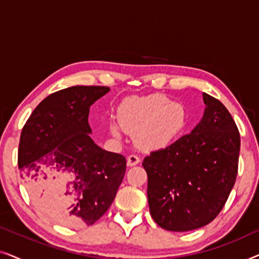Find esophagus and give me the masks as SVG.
Returning <instances> with one entry per match:
<instances>
[{"label": "esophagus", "mask_w": 259, "mask_h": 259, "mask_svg": "<svg viewBox=\"0 0 259 259\" xmlns=\"http://www.w3.org/2000/svg\"><path fill=\"white\" fill-rule=\"evenodd\" d=\"M140 162V158L137 154H131L127 158V165L128 166H136Z\"/></svg>", "instance_id": "34e87169"}]
</instances>
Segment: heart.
<instances>
[{
  "mask_svg": "<svg viewBox=\"0 0 259 259\" xmlns=\"http://www.w3.org/2000/svg\"><path fill=\"white\" fill-rule=\"evenodd\" d=\"M119 121L111 122V131L119 136L121 128L137 135V143L146 150L168 146L187 125L184 106L172 102L162 94L134 97L122 102L119 109Z\"/></svg>",
  "mask_w": 259,
  "mask_h": 259,
  "instance_id": "obj_1",
  "label": "heart"
}]
</instances>
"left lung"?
<instances>
[{
	"label": "left lung",
	"instance_id": "left-lung-1",
	"mask_svg": "<svg viewBox=\"0 0 259 259\" xmlns=\"http://www.w3.org/2000/svg\"><path fill=\"white\" fill-rule=\"evenodd\" d=\"M201 121L167 147L144 159L150 212L175 232L207 225L228 200L237 173L240 137L235 120L217 99L203 93Z\"/></svg>",
	"mask_w": 259,
	"mask_h": 259
}]
</instances>
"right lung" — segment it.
<instances>
[{
	"label": "right lung",
	"instance_id": "add662e5",
	"mask_svg": "<svg viewBox=\"0 0 259 259\" xmlns=\"http://www.w3.org/2000/svg\"><path fill=\"white\" fill-rule=\"evenodd\" d=\"M104 86H73L44 99L21 132L19 168L30 196L60 224L93 225L114 200L126 158L90 137L91 106Z\"/></svg>",
	"mask_w": 259,
	"mask_h": 259
}]
</instances>
